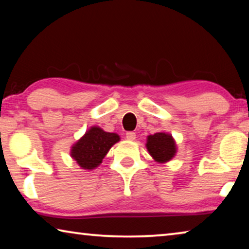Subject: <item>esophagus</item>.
<instances>
[{
	"label": "esophagus",
	"mask_w": 249,
	"mask_h": 249,
	"mask_svg": "<svg viewBox=\"0 0 249 249\" xmlns=\"http://www.w3.org/2000/svg\"><path fill=\"white\" fill-rule=\"evenodd\" d=\"M135 138H136V134H135L134 132L126 133V140L127 141H135Z\"/></svg>",
	"instance_id": "34e87169"
}]
</instances>
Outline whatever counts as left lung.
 I'll use <instances>...</instances> for the list:
<instances>
[{
    "mask_svg": "<svg viewBox=\"0 0 249 249\" xmlns=\"http://www.w3.org/2000/svg\"><path fill=\"white\" fill-rule=\"evenodd\" d=\"M146 148L155 161L165 163L170 161L177 154V145L172 135L160 132L147 137Z\"/></svg>",
    "mask_w": 249,
    "mask_h": 249,
    "instance_id": "obj_1",
    "label": "left lung"
}]
</instances>
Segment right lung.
I'll use <instances>...</instances> for the list:
<instances>
[{
  "label": "right lung",
  "mask_w": 249,
  "mask_h": 249,
  "mask_svg": "<svg viewBox=\"0 0 249 249\" xmlns=\"http://www.w3.org/2000/svg\"><path fill=\"white\" fill-rule=\"evenodd\" d=\"M120 140V136L115 133L105 132L99 126H92L71 147L70 156L81 169H95L102 163L111 147Z\"/></svg>",
  "instance_id": "right-lung-1"
}]
</instances>
